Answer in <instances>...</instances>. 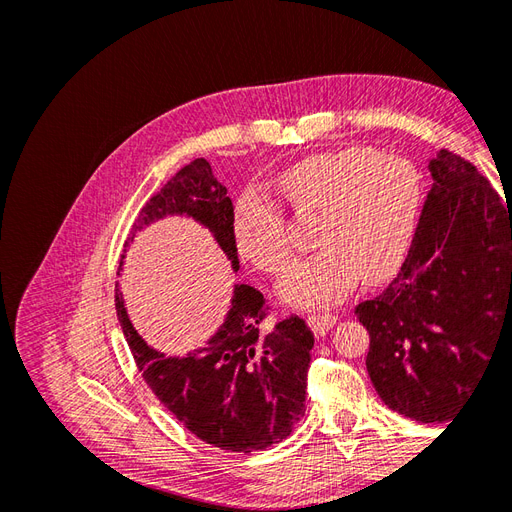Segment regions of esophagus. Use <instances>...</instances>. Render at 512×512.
Instances as JSON below:
<instances>
[{
    "label": "esophagus",
    "instance_id": "esophagus-1",
    "mask_svg": "<svg viewBox=\"0 0 512 512\" xmlns=\"http://www.w3.org/2000/svg\"><path fill=\"white\" fill-rule=\"evenodd\" d=\"M307 322H309V327H312V331L318 337H322L333 329V324L337 322V316L335 314H312Z\"/></svg>",
    "mask_w": 512,
    "mask_h": 512
}]
</instances>
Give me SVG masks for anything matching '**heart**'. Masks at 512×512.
<instances>
[{
    "label": "heart",
    "instance_id": "heart-1",
    "mask_svg": "<svg viewBox=\"0 0 512 512\" xmlns=\"http://www.w3.org/2000/svg\"><path fill=\"white\" fill-rule=\"evenodd\" d=\"M277 183L294 211L320 215V252L282 275V303L299 309L333 305L361 275L376 284L404 262L423 200L421 179L408 160L361 145L339 147L288 166ZM232 239L239 256L265 273L280 271L290 256L282 211L256 194L235 205Z\"/></svg>",
    "mask_w": 512,
    "mask_h": 512
}]
</instances>
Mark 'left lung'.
I'll return each mask as SVG.
<instances>
[{
	"label": "left lung",
	"instance_id": "obj_1",
	"mask_svg": "<svg viewBox=\"0 0 512 512\" xmlns=\"http://www.w3.org/2000/svg\"><path fill=\"white\" fill-rule=\"evenodd\" d=\"M408 258L354 314L369 333L380 399L442 423L474 391L504 335L512 342V211L476 166L440 149Z\"/></svg>",
	"mask_w": 512,
	"mask_h": 512
}]
</instances>
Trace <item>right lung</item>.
<instances>
[{
	"label": "right lung",
	"mask_w": 512,
	"mask_h": 512,
	"mask_svg": "<svg viewBox=\"0 0 512 512\" xmlns=\"http://www.w3.org/2000/svg\"><path fill=\"white\" fill-rule=\"evenodd\" d=\"M232 213L235 209L224 185L213 177L211 164L205 158L190 162L138 213L123 245L119 271L138 232L177 215L207 228L237 273ZM115 307L147 386L196 438L222 451L254 453L282 442L299 423L305 412L314 335L299 316L277 322L273 329H262L265 299L250 284H235L218 331L205 346L185 356H168L138 335L119 284L115 286Z\"/></svg>",
	"instance_id": "1"
}]
</instances>
